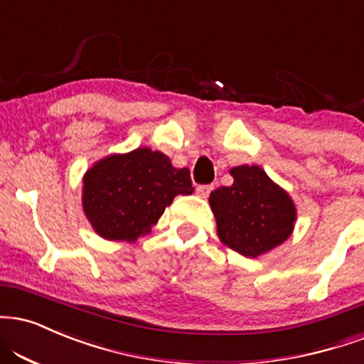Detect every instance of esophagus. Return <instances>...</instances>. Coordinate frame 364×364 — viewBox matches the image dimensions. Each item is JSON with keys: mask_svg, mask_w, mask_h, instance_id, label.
I'll list each match as a JSON object with an SVG mask.
<instances>
[{"mask_svg": "<svg viewBox=\"0 0 364 364\" xmlns=\"http://www.w3.org/2000/svg\"><path fill=\"white\" fill-rule=\"evenodd\" d=\"M213 191V185H203V186H198L196 188V195L200 196V198H208V195Z\"/></svg>", "mask_w": 364, "mask_h": 364, "instance_id": "1", "label": "esophagus"}]
</instances>
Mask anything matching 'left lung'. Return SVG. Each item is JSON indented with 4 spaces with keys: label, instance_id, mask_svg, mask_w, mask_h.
<instances>
[{
    "label": "left lung",
    "instance_id": "obj_1",
    "mask_svg": "<svg viewBox=\"0 0 364 364\" xmlns=\"http://www.w3.org/2000/svg\"><path fill=\"white\" fill-rule=\"evenodd\" d=\"M234 183L210 193L217 234L225 246L246 257H257L283 244L296 222L291 196L259 166H235Z\"/></svg>",
    "mask_w": 364,
    "mask_h": 364
}]
</instances>
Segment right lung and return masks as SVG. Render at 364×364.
Segmentation results:
<instances>
[{"label":"right lung","mask_w":364,"mask_h":364,"mask_svg":"<svg viewBox=\"0 0 364 364\" xmlns=\"http://www.w3.org/2000/svg\"><path fill=\"white\" fill-rule=\"evenodd\" d=\"M190 171L163 152L139 147L96 161L82 176V212L100 237L135 242L157 224L174 196L193 193Z\"/></svg>","instance_id":"1"}]
</instances>
